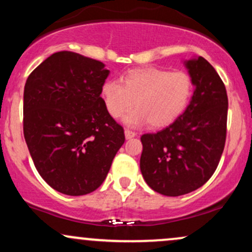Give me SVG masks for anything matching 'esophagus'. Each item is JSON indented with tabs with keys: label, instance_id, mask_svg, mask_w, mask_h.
Segmentation results:
<instances>
[{
	"label": "esophagus",
	"instance_id": "34e87169",
	"mask_svg": "<svg viewBox=\"0 0 252 252\" xmlns=\"http://www.w3.org/2000/svg\"><path fill=\"white\" fill-rule=\"evenodd\" d=\"M124 134H126V140H130V138L135 137V136H136V132L131 131V130H129V129L124 130Z\"/></svg>",
	"mask_w": 252,
	"mask_h": 252
}]
</instances>
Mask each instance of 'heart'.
Wrapping results in <instances>:
<instances>
[{
	"mask_svg": "<svg viewBox=\"0 0 252 252\" xmlns=\"http://www.w3.org/2000/svg\"><path fill=\"white\" fill-rule=\"evenodd\" d=\"M104 105L114 118L122 116L132 103L135 108L123 117L124 123L152 126L172 123L182 114L192 94V80L182 71L138 68L122 78L109 79L100 90Z\"/></svg>",
	"mask_w": 252,
	"mask_h": 252,
	"instance_id": "obj_1",
	"label": "heart"
}]
</instances>
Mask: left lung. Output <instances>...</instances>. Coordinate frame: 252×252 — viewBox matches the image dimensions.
Segmentation results:
<instances>
[{"instance_id": "left-lung-1", "label": "left lung", "mask_w": 252, "mask_h": 252, "mask_svg": "<svg viewBox=\"0 0 252 252\" xmlns=\"http://www.w3.org/2000/svg\"><path fill=\"white\" fill-rule=\"evenodd\" d=\"M194 86L186 110L173 123L141 136L140 168L155 192L179 196L213 175L226 140L227 94L213 66L202 57L184 63Z\"/></svg>"}]
</instances>
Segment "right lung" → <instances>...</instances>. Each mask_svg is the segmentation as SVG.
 Listing matches in <instances>:
<instances>
[{
	"label": "right lung",
	"mask_w": 252,
	"mask_h": 252,
	"mask_svg": "<svg viewBox=\"0 0 252 252\" xmlns=\"http://www.w3.org/2000/svg\"><path fill=\"white\" fill-rule=\"evenodd\" d=\"M109 73L98 60L63 51L26 82V143L41 178L63 194L96 190L126 140L100 97Z\"/></svg>",
	"instance_id": "right-lung-1"
}]
</instances>
